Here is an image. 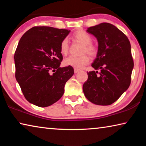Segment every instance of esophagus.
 Segmentation results:
<instances>
[{
  "mask_svg": "<svg viewBox=\"0 0 146 146\" xmlns=\"http://www.w3.org/2000/svg\"><path fill=\"white\" fill-rule=\"evenodd\" d=\"M79 71H80V70H78V69H74V72H75V73H77Z\"/></svg>",
  "mask_w": 146,
  "mask_h": 146,
  "instance_id": "34e87169",
  "label": "esophagus"
}]
</instances>
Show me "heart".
<instances>
[{"mask_svg":"<svg viewBox=\"0 0 146 146\" xmlns=\"http://www.w3.org/2000/svg\"><path fill=\"white\" fill-rule=\"evenodd\" d=\"M73 37L84 44L83 52L90 54L91 56H95L97 54V49L93 44H91L92 38L90 34L83 30L76 31L73 34ZM69 49L68 40L67 38H64L61 42L60 45V53L64 55H67ZM90 62V57L88 55H84L80 56H70L64 60V64L66 66H71L75 69H80L84 66Z\"/></svg>","mask_w":146,"mask_h":146,"instance_id":"1","label":"heart"}]
</instances>
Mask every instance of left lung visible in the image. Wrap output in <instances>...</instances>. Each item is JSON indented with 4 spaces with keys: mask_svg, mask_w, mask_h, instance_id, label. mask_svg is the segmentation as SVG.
Segmentation results:
<instances>
[{
    "mask_svg": "<svg viewBox=\"0 0 146 146\" xmlns=\"http://www.w3.org/2000/svg\"><path fill=\"white\" fill-rule=\"evenodd\" d=\"M87 32L97 39V57L91 66L98 71L88 73L83 91L88 100L95 104L108 106L117 101L131 83L134 66L129 39L117 27L101 23L90 27Z\"/></svg>",
    "mask_w": 146,
    "mask_h": 146,
    "instance_id": "8db88e82",
    "label": "left lung"
}]
</instances>
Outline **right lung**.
Segmentation results:
<instances>
[{
    "label": "right lung",
    "instance_id": "add662e5",
    "mask_svg": "<svg viewBox=\"0 0 146 146\" xmlns=\"http://www.w3.org/2000/svg\"><path fill=\"white\" fill-rule=\"evenodd\" d=\"M70 33L36 26L20 39L14 56L15 78L29 103L48 107L62 97L66 83L74 74L73 67H60L63 58L60 45Z\"/></svg>",
    "mask_w": 146,
    "mask_h": 146
}]
</instances>
